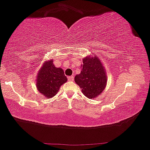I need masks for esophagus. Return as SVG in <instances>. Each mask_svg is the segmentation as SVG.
<instances>
[{
	"mask_svg": "<svg viewBox=\"0 0 150 150\" xmlns=\"http://www.w3.org/2000/svg\"><path fill=\"white\" fill-rule=\"evenodd\" d=\"M68 79H69V81H74V76H71L68 77Z\"/></svg>",
	"mask_w": 150,
	"mask_h": 150,
	"instance_id": "obj_1",
	"label": "esophagus"
}]
</instances>
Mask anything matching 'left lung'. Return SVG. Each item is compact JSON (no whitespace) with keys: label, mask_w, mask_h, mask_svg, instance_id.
<instances>
[{"label":"left lung","mask_w":150,"mask_h":150,"mask_svg":"<svg viewBox=\"0 0 150 150\" xmlns=\"http://www.w3.org/2000/svg\"><path fill=\"white\" fill-rule=\"evenodd\" d=\"M81 71L76 75L74 81L81 91L88 99L96 98L106 88L107 76L101 60L93 54L83 58Z\"/></svg>","instance_id":"left-lung-1"}]
</instances>
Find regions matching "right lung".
I'll return each mask as SVG.
<instances>
[{"label": "right lung", "instance_id": "right-lung-1", "mask_svg": "<svg viewBox=\"0 0 150 150\" xmlns=\"http://www.w3.org/2000/svg\"><path fill=\"white\" fill-rule=\"evenodd\" d=\"M53 61L50 59L43 63L36 79L37 90L47 99L56 96L61 86L67 81L63 69L56 68Z\"/></svg>", "mask_w": 150, "mask_h": 150}]
</instances>
